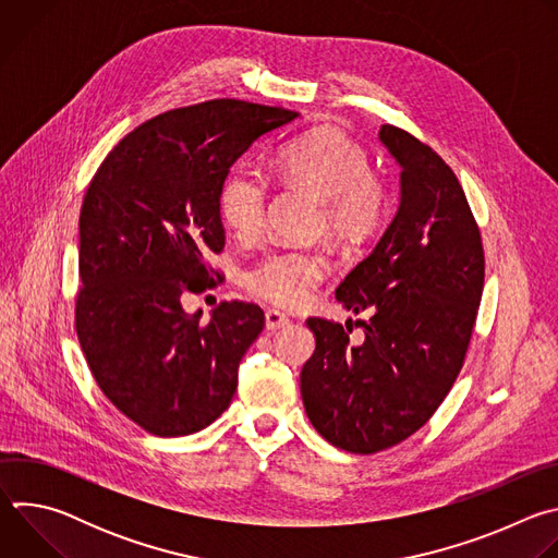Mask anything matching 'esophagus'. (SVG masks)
Returning <instances> with one entry per match:
<instances>
[{
	"label": "esophagus",
	"mask_w": 558,
	"mask_h": 558,
	"mask_svg": "<svg viewBox=\"0 0 558 558\" xmlns=\"http://www.w3.org/2000/svg\"><path fill=\"white\" fill-rule=\"evenodd\" d=\"M289 323H291V320H289V317H287L282 311H278V308H267V311H265V325H267L269 331L289 327Z\"/></svg>",
	"instance_id": "34e87169"
}]
</instances>
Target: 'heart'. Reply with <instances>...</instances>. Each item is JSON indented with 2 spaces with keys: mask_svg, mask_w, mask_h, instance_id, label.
Listing matches in <instances>:
<instances>
[{
  "mask_svg": "<svg viewBox=\"0 0 558 558\" xmlns=\"http://www.w3.org/2000/svg\"><path fill=\"white\" fill-rule=\"evenodd\" d=\"M368 151L347 134L323 128L287 143L276 158L280 181L320 203L323 222L340 243L371 238L384 222L388 194L371 172ZM269 181L254 168L233 170L220 190V216L238 238H254L265 222ZM329 274L320 252L282 250L254 265L245 287L278 306H300Z\"/></svg>",
  "mask_w": 558,
  "mask_h": 558,
  "instance_id": "1",
  "label": "heart"
}]
</instances>
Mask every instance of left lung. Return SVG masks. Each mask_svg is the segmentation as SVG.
I'll list each match as a JSON object with an SVG mask.
<instances>
[{"label": "left lung", "mask_w": 558, "mask_h": 558, "mask_svg": "<svg viewBox=\"0 0 558 558\" xmlns=\"http://www.w3.org/2000/svg\"><path fill=\"white\" fill-rule=\"evenodd\" d=\"M402 166V201L368 258L338 287L364 336L308 317L315 351L300 373L304 411L336 448L373 454L417 433L452 388L486 276L482 231L444 158L402 128L381 125Z\"/></svg>", "instance_id": "8db88e82"}]
</instances>
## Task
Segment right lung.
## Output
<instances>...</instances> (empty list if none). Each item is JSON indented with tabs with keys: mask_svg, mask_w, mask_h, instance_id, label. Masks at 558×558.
Returning <instances> with one entry per match:
<instances>
[{
	"mask_svg": "<svg viewBox=\"0 0 558 558\" xmlns=\"http://www.w3.org/2000/svg\"><path fill=\"white\" fill-rule=\"evenodd\" d=\"M293 110L238 99L174 108L104 158L78 216L74 329L108 400L156 437L203 430L227 411L238 364L265 327L254 302H220L207 325L183 293L216 287L229 168Z\"/></svg>",
	"mask_w": 558,
	"mask_h": 558,
	"instance_id": "obj_1",
	"label": "right lung"
}]
</instances>
